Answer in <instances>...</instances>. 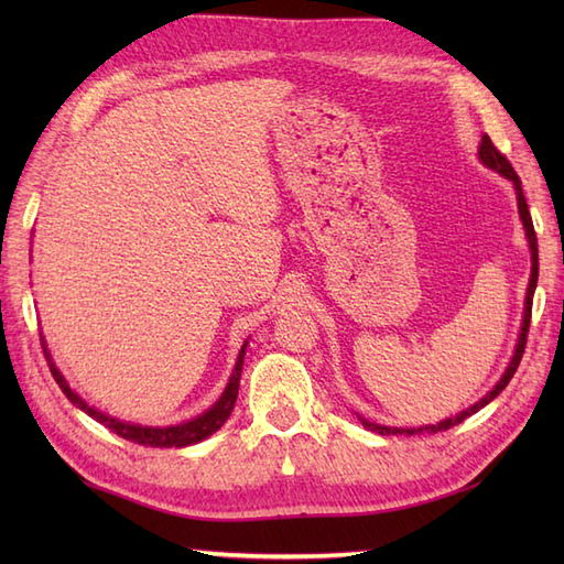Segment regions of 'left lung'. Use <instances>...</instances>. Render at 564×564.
Here are the masks:
<instances>
[{
	"label": "left lung",
	"mask_w": 564,
	"mask_h": 564,
	"mask_svg": "<svg viewBox=\"0 0 564 564\" xmlns=\"http://www.w3.org/2000/svg\"><path fill=\"white\" fill-rule=\"evenodd\" d=\"M477 154H480V162L487 166V170H492V172L501 174L505 178H509V182L513 184V188H517L519 218H521V223H523L525 239H529V247H531V279H529V289H525L523 319H521V332H519V339H517V349H513V356H511V361H509V366H507V370H505V376H501V378L497 380V386H495L492 390H489L482 400H477L475 404H470V406H467V410L458 412L455 416L443 419V422L426 424V426H419V429H400V426L373 424V422H368V419L358 416V419H361V424H364L368 431H376V434H380V436H388V434H404V436H414V434H436V431H446V429H451V426H455V424L465 422L467 416H473L475 412H480L485 404L492 402V400L497 398V394L509 386V380L513 378V373H517V368H519V364H521V356H523V349H525V337H529V327H531V307H533V293H535V283H538V239H535L533 220H531V213H529V203H525L523 188H521V178H519L517 172H513L511 162L492 145V140H489V135H482L480 150H477Z\"/></svg>",
	"instance_id": "left-lung-1"
}]
</instances>
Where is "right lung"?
I'll return each mask as SVG.
<instances>
[{"mask_svg":"<svg viewBox=\"0 0 564 564\" xmlns=\"http://www.w3.org/2000/svg\"><path fill=\"white\" fill-rule=\"evenodd\" d=\"M41 344H43V354H45V358H47V366H51V373H53L55 382L59 386V390H63L65 398H67L72 404H75V406H79V410H82L84 414H89L91 419H97L99 424H104L106 429H111L113 434H118L121 438L140 443V446H150V448H184V446H191V443H198V441H203V438L213 436L215 431H218V429L227 422V416H230L232 406H235V402H237L239 378H242V366H245V349H247L249 341H245L242 349H239L235 370H232L230 380H227V386H225L223 394L218 398V402H215L213 406H208V410L203 412V414H198V416H194V419H188V422L174 424V426H142V424H130V422H121V419H116V416H109L106 412H99L97 406H91V404L84 402V400L79 398V394L67 386L65 376L59 373L57 366L53 364L51 351H47V346H45V339H43V337H41Z\"/></svg>","mask_w":564,"mask_h":564,"instance_id":"add662e5","label":"right lung"}]
</instances>
